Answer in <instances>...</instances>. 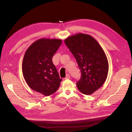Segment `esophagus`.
<instances>
[{
  "label": "esophagus",
  "mask_w": 132,
  "mask_h": 132,
  "mask_svg": "<svg viewBox=\"0 0 132 132\" xmlns=\"http://www.w3.org/2000/svg\"><path fill=\"white\" fill-rule=\"evenodd\" d=\"M70 79V75H69V74H67L66 75V77L65 78V79Z\"/></svg>",
  "instance_id": "34e87169"
}]
</instances>
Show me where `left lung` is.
<instances>
[{"label": "left lung", "instance_id": "1", "mask_svg": "<svg viewBox=\"0 0 132 132\" xmlns=\"http://www.w3.org/2000/svg\"><path fill=\"white\" fill-rule=\"evenodd\" d=\"M64 42L81 71V78L77 82L78 90L85 95L93 94L107 77L109 66L105 52L89 35L75 34L66 38Z\"/></svg>", "mask_w": 132, "mask_h": 132}]
</instances>
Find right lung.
<instances>
[{"label":"right lung","mask_w":132,"mask_h":132,"mask_svg":"<svg viewBox=\"0 0 132 132\" xmlns=\"http://www.w3.org/2000/svg\"><path fill=\"white\" fill-rule=\"evenodd\" d=\"M62 43L60 39H39L31 44L23 57L22 70L26 83L46 96L54 94L62 80L52 62Z\"/></svg>","instance_id":"1"}]
</instances>
